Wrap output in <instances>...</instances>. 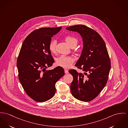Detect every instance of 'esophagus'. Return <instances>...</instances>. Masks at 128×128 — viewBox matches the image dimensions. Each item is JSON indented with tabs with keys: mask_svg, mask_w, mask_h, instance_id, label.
<instances>
[{
	"mask_svg": "<svg viewBox=\"0 0 128 128\" xmlns=\"http://www.w3.org/2000/svg\"><path fill=\"white\" fill-rule=\"evenodd\" d=\"M65 74H68L69 73V71L67 70H65Z\"/></svg>",
	"mask_w": 128,
	"mask_h": 128,
	"instance_id": "obj_1",
	"label": "esophagus"
}]
</instances>
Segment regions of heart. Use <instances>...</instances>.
Segmentation results:
<instances>
[{"label": "heart", "instance_id": "heart-1", "mask_svg": "<svg viewBox=\"0 0 128 128\" xmlns=\"http://www.w3.org/2000/svg\"><path fill=\"white\" fill-rule=\"evenodd\" d=\"M66 42L70 47H74L76 46L78 43V40L76 38L70 36H67L64 38ZM57 41L56 40H52L50 42L49 48L50 50L54 53L56 52V47ZM74 62V59L70 57L66 56H61L56 59V64L58 66L62 67L65 69L70 68Z\"/></svg>", "mask_w": 128, "mask_h": 128}]
</instances>
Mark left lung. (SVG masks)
Masks as SVG:
<instances>
[{"mask_svg": "<svg viewBox=\"0 0 128 128\" xmlns=\"http://www.w3.org/2000/svg\"><path fill=\"white\" fill-rule=\"evenodd\" d=\"M66 29L78 32L82 38L83 49L75 66L82 70H70L73 76L70 91L74 98L88 102L95 98L105 86L110 69V61L106 44L98 32L83 25Z\"/></svg>", "mask_w": 128, "mask_h": 128, "instance_id": "obj_1", "label": "left lung"}]
</instances>
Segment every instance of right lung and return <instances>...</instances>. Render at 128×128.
<instances>
[{
	"label": "right lung",
	"mask_w": 128,
	"mask_h": 128,
	"mask_svg": "<svg viewBox=\"0 0 128 128\" xmlns=\"http://www.w3.org/2000/svg\"><path fill=\"white\" fill-rule=\"evenodd\" d=\"M61 29L59 27L34 30L24 40L20 50L17 68L20 83L27 95L38 102L54 96L55 84L65 73L60 66L46 70L54 62L49 48L50 42Z\"/></svg>",
	"instance_id": "right-lung-1"
}]
</instances>
